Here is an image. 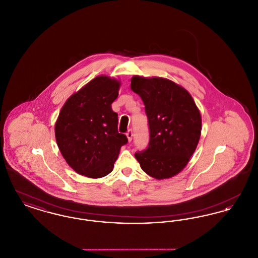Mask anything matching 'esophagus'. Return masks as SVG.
Listing matches in <instances>:
<instances>
[{"label": "esophagus", "instance_id": "34e87169", "mask_svg": "<svg viewBox=\"0 0 258 258\" xmlns=\"http://www.w3.org/2000/svg\"><path fill=\"white\" fill-rule=\"evenodd\" d=\"M126 137H127V140H128V142H131L132 140H133V136H134V134H133V131L132 130H128V132L126 133Z\"/></svg>", "mask_w": 258, "mask_h": 258}]
</instances>
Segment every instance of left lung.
Masks as SVG:
<instances>
[{
  "label": "left lung",
  "mask_w": 258,
  "mask_h": 258,
  "mask_svg": "<svg viewBox=\"0 0 258 258\" xmlns=\"http://www.w3.org/2000/svg\"><path fill=\"white\" fill-rule=\"evenodd\" d=\"M131 89L142 98L150 142L135 159L149 176L163 180L182 171L195 153L202 120L190 94L169 79L135 75Z\"/></svg>",
  "instance_id": "1"
}]
</instances>
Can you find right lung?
<instances>
[{
	"mask_svg": "<svg viewBox=\"0 0 258 258\" xmlns=\"http://www.w3.org/2000/svg\"><path fill=\"white\" fill-rule=\"evenodd\" d=\"M121 81L99 75L67 99L55 123L62 158L80 175L98 179L108 175L127 138L118 132V114L111 104Z\"/></svg>",
	"mask_w": 258,
	"mask_h": 258,
	"instance_id": "1",
	"label": "right lung"
}]
</instances>
